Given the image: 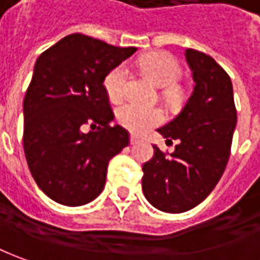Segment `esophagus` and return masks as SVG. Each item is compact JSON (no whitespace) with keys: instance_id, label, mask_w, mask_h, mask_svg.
I'll return each mask as SVG.
<instances>
[{"instance_id":"1","label":"esophagus","mask_w":260,"mask_h":260,"mask_svg":"<svg viewBox=\"0 0 260 260\" xmlns=\"http://www.w3.org/2000/svg\"><path fill=\"white\" fill-rule=\"evenodd\" d=\"M139 142V138L137 135H131V145H135Z\"/></svg>"}]
</instances>
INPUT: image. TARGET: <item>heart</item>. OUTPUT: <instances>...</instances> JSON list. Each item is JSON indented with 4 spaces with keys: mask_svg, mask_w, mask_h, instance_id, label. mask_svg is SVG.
I'll list each match as a JSON object with an SVG mask.
<instances>
[{
    "mask_svg": "<svg viewBox=\"0 0 260 260\" xmlns=\"http://www.w3.org/2000/svg\"><path fill=\"white\" fill-rule=\"evenodd\" d=\"M139 67L155 85L167 86L165 95L168 98H176L179 95V88L175 85V82L181 77V65L174 55L168 52L148 54L139 59ZM126 81L128 68L123 63L108 72L104 79V86L108 98L112 102L122 100ZM116 119L123 128L135 134H142L162 122L164 115L158 108H145L134 102H125L116 109Z\"/></svg>",
    "mask_w": 260,
    "mask_h": 260,
    "instance_id": "obj_1",
    "label": "heart"
}]
</instances>
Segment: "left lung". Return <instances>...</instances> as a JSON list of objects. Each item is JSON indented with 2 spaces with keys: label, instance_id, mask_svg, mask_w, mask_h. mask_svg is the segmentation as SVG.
I'll return each mask as SVG.
<instances>
[{
  "label": "left lung",
  "instance_id": "8db88e82",
  "mask_svg": "<svg viewBox=\"0 0 260 260\" xmlns=\"http://www.w3.org/2000/svg\"><path fill=\"white\" fill-rule=\"evenodd\" d=\"M185 56L193 91L181 112L158 129L178 145L171 155L153 145L152 159L142 167L145 198L168 213L189 211L213 190L228 165L236 126L234 88L225 70L197 49H186Z\"/></svg>",
  "mask_w": 260,
  "mask_h": 260
}]
</instances>
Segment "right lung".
<instances>
[{"label":"right lung","instance_id":"right-lung-1","mask_svg":"<svg viewBox=\"0 0 260 260\" xmlns=\"http://www.w3.org/2000/svg\"><path fill=\"white\" fill-rule=\"evenodd\" d=\"M121 48L71 34L38 56L24 98V152L34 181L58 204L81 206L100 195L108 164L129 144L114 112L104 79L129 58ZM85 124L99 125L83 132Z\"/></svg>","mask_w":260,"mask_h":260}]
</instances>
